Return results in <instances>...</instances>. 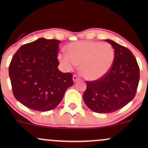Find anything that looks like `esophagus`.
Wrapping results in <instances>:
<instances>
[{"label":"esophagus","mask_w":148,"mask_h":148,"mask_svg":"<svg viewBox=\"0 0 148 148\" xmlns=\"http://www.w3.org/2000/svg\"><path fill=\"white\" fill-rule=\"evenodd\" d=\"M79 79V77L77 75L74 74V75L73 76V81H74V82H76Z\"/></svg>","instance_id":"1"}]
</instances>
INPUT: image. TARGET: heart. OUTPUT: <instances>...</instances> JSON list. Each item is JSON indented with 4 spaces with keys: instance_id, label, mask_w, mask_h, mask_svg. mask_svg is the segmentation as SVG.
Listing matches in <instances>:
<instances>
[{
    "instance_id": "b5f03b06",
    "label": "heart",
    "mask_w": 148,
    "mask_h": 148,
    "mask_svg": "<svg viewBox=\"0 0 148 148\" xmlns=\"http://www.w3.org/2000/svg\"><path fill=\"white\" fill-rule=\"evenodd\" d=\"M67 53H59L58 60L67 70L80 64L81 76L88 81L103 77L111 70L115 60V50L108 43L79 41L67 45Z\"/></svg>"
}]
</instances>
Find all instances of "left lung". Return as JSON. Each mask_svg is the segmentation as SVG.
Wrapping results in <instances>:
<instances>
[{
	"label": "left lung",
	"mask_w": 148,
	"mask_h": 148,
	"mask_svg": "<svg viewBox=\"0 0 148 148\" xmlns=\"http://www.w3.org/2000/svg\"><path fill=\"white\" fill-rule=\"evenodd\" d=\"M115 50V60L109 71L101 79L86 81L84 101L95 113H109L130 102L136 93L140 69L129 49L111 40H106Z\"/></svg>",
	"instance_id": "1"
}]
</instances>
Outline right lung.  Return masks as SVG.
Returning a JSON list of instances; mask_svg holds the SVG:
<instances>
[{
    "mask_svg": "<svg viewBox=\"0 0 148 148\" xmlns=\"http://www.w3.org/2000/svg\"><path fill=\"white\" fill-rule=\"evenodd\" d=\"M60 42L40 38L21 46L9 66L14 97L30 109L48 111L56 107L72 86V74L58 68Z\"/></svg>",
    "mask_w": 148,
    "mask_h": 148,
    "instance_id": "1",
    "label": "right lung"
}]
</instances>
